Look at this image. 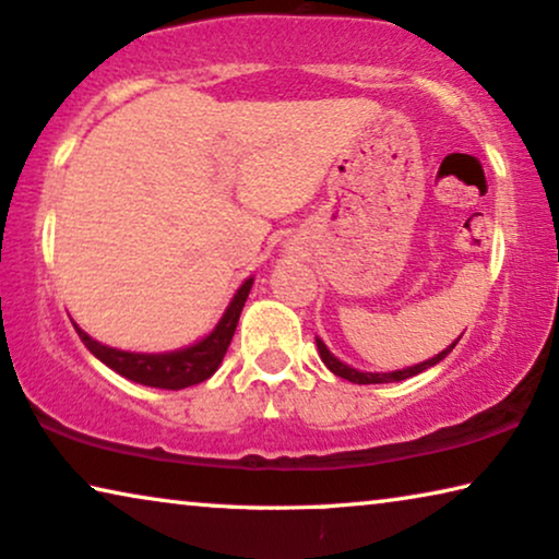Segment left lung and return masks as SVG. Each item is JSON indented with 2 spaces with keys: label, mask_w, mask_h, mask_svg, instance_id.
I'll use <instances>...</instances> for the list:
<instances>
[{
  "label": "left lung",
  "mask_w": 559,
  "mask_h": 559,
  "mask_svg": "<svg viewBox=\"0 0 559 559\" xmlns=\"http://www.w3.org/2000/svg\"><path fill=\"white\" fill-rule=\"evenodd\" d=\"M461 340V336H459ZM459 340H455L451 347L448 349H443L440 352V355H436L433 359H426V361H420V365H415V367H407V369H397V372H359V369H355V367H349V365H344V361H340L336 359L332 352L326 349V344L319 340L317 336V349H319V355H321V361H324V365L332 369V372L336 374V377H342V380H349V382H355V384H382V382H400V380H407V377H415V374H420L423 369H428V367H433V365H438L440 359L443 357H448V352H451L455 344H459Z\"/></svg>",
  "instance_id": "8db88e82"
}]
</instances>
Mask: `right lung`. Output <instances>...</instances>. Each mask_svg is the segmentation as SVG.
Segmentation results:
<instances>
[{"label":"right lung","mask_w":559,"mask_h":559,"mask_svg":"<svg viewBox=\"0 0 559 559\" xmlns=\"http://www.w3.org/2000/svg\"><path fill=\"white\" fill-rule=\"evenodd\" d=\"M253 286V278H248L238 288V294L233 296L230 306H227L223 319L217 321V326L200 340L192 347L177 349V352H164V355H141V352H121L114 347H106L96 340H91L81 326H75L78 336L85 347L91 349L93 357H98L106 367H111L114 372L131 382L146 384V388H159V390H185L190 384H200L207 377L215 374V369L223 361L227 347H230L235 326H238L240 311L246 306V298Z\"/></svg>","instance_id":"add662e5"}]
</instances>
